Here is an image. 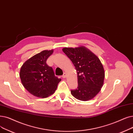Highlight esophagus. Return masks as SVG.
Masks as SVG:
<instances>
[{
	"label": "esophagus",
	"mask_w": 133,
	"mask_h": 133,
	"mask_svg": "<svg viewBox=\"0 0 133 133\" xmlns=\"http://www.w3.org/2000/svg\"><path fill=\"white\" fill-rule=\"evenodd\" d=\"M62 77L63 78H65L66 77V73H63V74L62 75Z\"/></svg>",
	"instance_id": "obj_1"
}]
</instances>
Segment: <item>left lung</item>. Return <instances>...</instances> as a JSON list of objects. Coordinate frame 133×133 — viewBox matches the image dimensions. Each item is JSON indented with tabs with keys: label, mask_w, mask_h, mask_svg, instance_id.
Wrapping results in <instances>:
<instances>
[{
	"label": "left lung",
	"mask_w": 133,
	"mask_h": 133,
	"mask_svg": "<svg viewBox=\"0 0 133 133\" xmlns=\"http://www.w3.org/2000/svg\"><path fill=\"white\" fill-rule=\"evenodd\" d=\"M62 51L71 60L77 72L78 87L71 90L72 95L82 101L93 99L104 84L105 72L101 60L83 45L76 48L65 47Z\"/></svg>",
	"instance_id": "obj_1"
}]
</instances>
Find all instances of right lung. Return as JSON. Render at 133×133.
I'll return each mask as SVG.
<instances>
[{"mask_svg": "<svg viewBox=\"0 0 133 133\" xmlns=\"http://www.w3.org/2000/svg\"><path fill=\"white\" fill-rule=\"evenodd\" d=\"M53 51V49L43 50L27 60L21 68L22 84L34 96L47 98L53 95L61 80L55 76L53 68L46 63Z\"/></svg>", "mask_w": 133, "mask_h": 133, "instance_id": "right-lung-1", "label": "right lung"}]
</instances>
